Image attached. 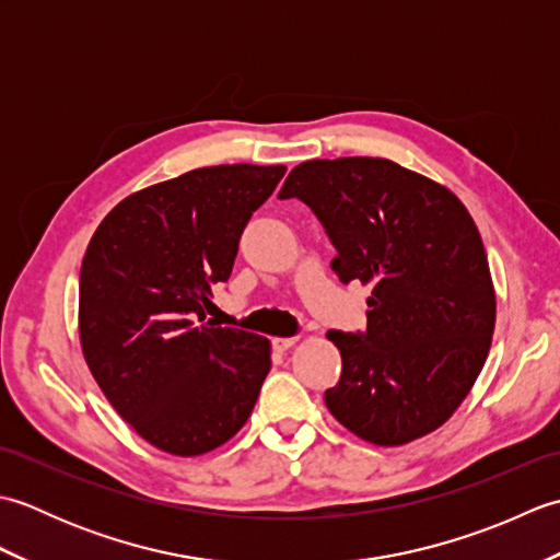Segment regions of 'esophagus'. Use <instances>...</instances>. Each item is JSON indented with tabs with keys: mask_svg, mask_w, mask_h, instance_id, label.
I'll use <instances>...</instances> for the list:
<instances>
[{
	"mask_svg": "<svg viewBox=\"0 0 560 560\" xmlns=\"http://www.w3.org/2000/svg\"><path fill=\"white\" fill-rule=\"evenodd\" d=\"M295 341H299V337H273L271 339L273 349H277V351H289Z\"/></svg>",
	"mask_w": 560,
	"mask_h": 560,
	"instance_id": "1",
	"label": "esophagus"
}]
</instances>
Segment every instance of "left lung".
Instances as JSON below:
<instances>
[{"label": "left lung", "instance_id": "obj_1", "mask_svg": "<svg viewBox=\"0 0 560 560\" xmlns=\"http://www.w3.org/2000/svg\"><path fill=\"white\" fill-rule=\"evenodd\" d=\"M279 197L313 209L343 283L373 287L365 331H327L341 353L339 383L325 392L331 416L385 447L435 431L477 383L495 327L467 207L431 177L368 156L295 165Z\"/></svg>", "mask_w": 560, "mask_h": 560}]
</instances>
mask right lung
<instances>
[{"instance_id": "1", "label": "right lung", "mask_w": 560, "mask_h": 560, "mask_svg": "<svg viewBox=\"0 0 560 560\" xmlns=\"http://www.w3.org/2000/svg\"><path fill=\"white\" fill-rule=\"evenodd\" d=\"M283 173L287 165H211L139 189L101 221L83 255V359L113 409L171 455L229 443L255 409L271 343L205 324V307Z\"/></svg>"}]
</instances>
